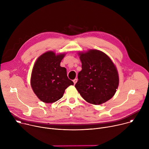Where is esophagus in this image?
Listing matches in <instances>:
<instances>
[{"instance_id": "obj_1", "label": "esophagus", "mask_w": 149, "mask_h": 149, "mask_svg": "<svg viewBox=\"0 0 149 149\" xmlns=\"http://www.w3.org/2000/svg\"><path fill=\"white\" fill-rule=\"evenodd\" d=\"M77 81H78V79H76V78H75V79H74V80H73V82H74V84H76V83H77Z\"/></svg>"}]
</instances>
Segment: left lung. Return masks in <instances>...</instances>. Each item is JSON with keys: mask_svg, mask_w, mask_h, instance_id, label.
Masks as SVG:
<instances>
[{"mask_svg": "<svg viewBox=\"0 0 149 149\" xmlns=\"http://www.w3.org/2000/svg\"><path fill=\"white\" fill-rule=\"evenodd\" d=\"M82 70L75 87L87 102L100 105L111 99L119 84L118 71L110 57L102 51L79 52Z\"/></svg>", "mask_w": 149, "mask_h": 149, "instance_id": "left-lung-1", "label": "left lung"}]
</instances>
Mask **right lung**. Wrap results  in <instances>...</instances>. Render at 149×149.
I'll return each instance as SVG.
<instances>
[{
  "instance_id": "obj_1",
  "label": "right lung",
  "mask_w": 149,
  "mask_h": 149,
  "mask_svg": "<svg viewBox=\"0 0 149 149\" xmlns=\"http://www.w3.org/2000/svg\"><path fill=\"white\" fill-rule=\"evenodd\" d=\"M65 54L56 55L53 51H48L41 55L33 67L31 85V87L42 101L52 103L61 99L65 89L74 82L69 79L67 70L60 66Z\"/></svg>"
}]
</instances>
